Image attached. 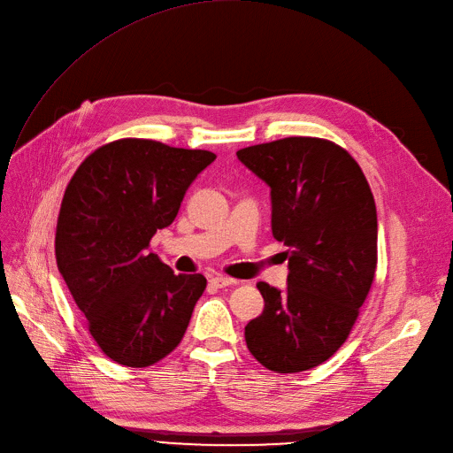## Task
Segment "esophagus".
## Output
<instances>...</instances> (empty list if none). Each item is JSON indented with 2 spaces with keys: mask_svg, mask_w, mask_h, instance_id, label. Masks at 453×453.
<instances>
[{
  "mask_svg": "<svg viewBox=\"0 0 453 453\" xmlns=\"http://www.w3.org/2000/svg\"><path fill=\"white\" fill-rule=\"evenodd\" d=\"M209 284L215 286V288H226V286L234 284V280L229 279V277H226V275H213V277L209 279Z\"/></svg>",
  "mask_w": 453,
  "mask_h": 453,
  "instance_id": "obj_1",
  "label": "esophagus"
}]
</instances>
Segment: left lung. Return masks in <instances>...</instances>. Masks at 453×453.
<instances>
[{
	"mask_svg": "<svg viewBox=\"0 0 453 453\" xmlns=\"http://www.w3.org/2000/svg\"><path fill=\"white\" fill-rule=\"evenodd\" d=\"M271 189V231L288 246V286L258 282L264 311L246 344L277 373L306 372L348 339L377 267V209L368 180L337 143L291 136L236 153Z\"/></svg>",
	"mask_w": 453,
	"mask_h": 453,
	"instance_id": "8db88e82",
	"label": "left lung"
}]
</instances>
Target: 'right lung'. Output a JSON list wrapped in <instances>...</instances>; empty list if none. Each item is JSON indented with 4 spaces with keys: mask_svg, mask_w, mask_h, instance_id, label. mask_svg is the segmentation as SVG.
<instances>
[{
    "mask_svg": "<svg viewBox=\"0 0 453 453\" xmlns=\"http://www.w3.org/2000/svg\"><path fill=\"white\" fill-rule=\"evenodd\" d=\"M217 155L124 138L76 169L56 226V262L88 334L114 363L147 368L182 341L205 277L174 275L149 242L173 224Z\"/></svg>",
    "mask_w": 453,
    "mask_h": 453,
    "instance_id": "obj_1",
    "label": "right lung"
}]
</instances>
